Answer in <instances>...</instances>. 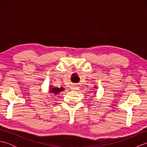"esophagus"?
I'll return each mask as SVG.
<instances>
[{
	"mask_svg": "<svg viewBox=\"0 0 147 147\" xmlns=\"http://www.w3.org/2000/svg\"><path fill=\"white\" fill-rule=\"evenodd\" d=\"M78 89H79V87L77 85H74V86H71V90H77Z\"/></svg>",
	"mask_w": 147,
	"mask_h": 147,
	"instance_id": "esophagus-1",
	"label": "esophagus"
}]
</instances>
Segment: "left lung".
<instances>
[{
    "instance_id": "obj_1",
    "label": "left lung",
    "mask_w": 147,
    "mask_h": 147,
    "mask_svg": "<svg viewBox=\"0 0 147 147\" xmlns=\"http://www.w3.org/2000/svg\"><path fill=\"white\" fill-rule=\"evenodd\" d=\"M95 88H96V87H95Z\"/></svg>"
}]
</instances>
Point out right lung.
I'll use <instances>...</instances> for the list:
<instances>
[{
	"instance_id": "1",
	"label": "right lung",
	"mask_w": 147,
	"mask_h": 147,
	"mask_svg": "<svg viewBox=\"0 0 147 147\" xmlns=\"http://www.w3.org/2000/svg\"><path fill=\"white\" fill-rule=\"evenodd\" d=\"M64 88L63 87H61V88H57V87H53L51 86V88H50V93H52V94H54V95H57L59 92H61L62 91H63Z\"/></svg>"
}]
</instances>
